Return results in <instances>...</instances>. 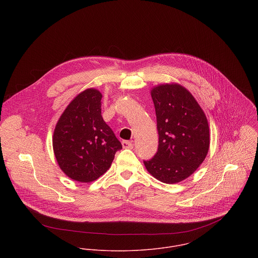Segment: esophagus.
Returning <instances> with one entry per match:
<instances>
[{"label": "esophagus", "mask_w": 258, "mask_h": 258, "mask_svg": "<svg viewBox=\"0 0 258 258\" xmlns=\"http://www.w3.org/2000/svg\"><path fill=\"white\" fill-rule=\"evenodd\" d=\"M122 146L124 149H132L133 144L130 141H122Z\"/></svg>", "instance_id": "1"}]
</instances>
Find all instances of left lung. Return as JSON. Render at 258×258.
Returning <instances> with one entry per match:
<instances>
[{
	"label": "left lung",
	"instance_id": "1",
	"mask_svg": "<svg viewBox=\"0 0 258 258\" xmlns=\"http://www.w3.org/2000/svg\"><path fill=\"white\" fill-rule=\"evenodd\" d=\"M151 96L159 146L154 158L144 164L158 181L177 184L189 177L208 155V119L191 93L181 84H159L152 88Z\"/></svg>",
	"mask_w": 258,
	"mask_h": 258
}]
</instances>
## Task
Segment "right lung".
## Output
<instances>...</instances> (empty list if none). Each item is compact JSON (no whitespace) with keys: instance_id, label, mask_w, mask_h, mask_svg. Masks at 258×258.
Returning a JSON list of instances; mask_svg holds the SVG:
<instances>
[{"instance_id":"1","label":"right lung","mask_w":258,"mask_h":258,"mask_svg":"<svg viewBox=\"0 0 258 258\" xmlns=\"http://www.w3.org/2000/svg\"><path fill=\"white\" fill-rule=\"evenodd\" d=\"M102 94L87 88L60 115L52 148L61 171L80 183H90L107 172L122 145L101 115Z\"/></svg>"}]
</instances>
